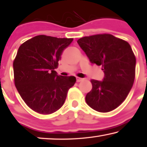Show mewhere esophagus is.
<instances>
[{"label": "esophagus", "instance_id": "34e87169", "mask_svg": "<svg viewBox=\"0 0 147 147\" xmlns=\"http://www.w3.org/2000/svg\"><path fill=\"white\" fill-rule=\"evenodd\" d=\"M82 80H83V78H82L76 77V81H77V82H80V81H82Z\"/></svg>", "mask_w": 147, "mask_h": 147}]
</instances>
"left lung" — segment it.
Returning a JSON list of instances; mask_svg holds the SVG:
<instances>
[{
    "instance_id": "8db88e82",
    "label": "left lung",
    "mask_w": 147,
    "mask_h": 147,
    "mask_svg": "<svg viewBox=\"0 0 147 147\" xmlns=\"http://www.w3.org/2000/svg\"><path fill=\"white\" fill-rule=\"evenodd\" d=\"M77 43L90 61L101 65L104 73L103 80H90L87 104L99 112L113 110L125 100L135 80L136 59L130 45L108 34L83 37Z\"/></svg>"
}]
</instances>
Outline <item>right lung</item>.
Masks as SVG:
<instances>
[{"mask_svg":"<svg viewBox=\"0 0 147 147\" xmlns=\"http://www.w3.org/2000/svg\"><path fill=\"white\" fill-rule=\"evenodd\" d=\"M73 38L39 35L20 46L13 62L14 84L24 101L40 114H51L64 104L68 90L76 82L73 76H59L63 51Z\"/></svg>","mask_w":147,"mask_h":147,"instance_id":"1","label":"right lung"}]
</instances>
